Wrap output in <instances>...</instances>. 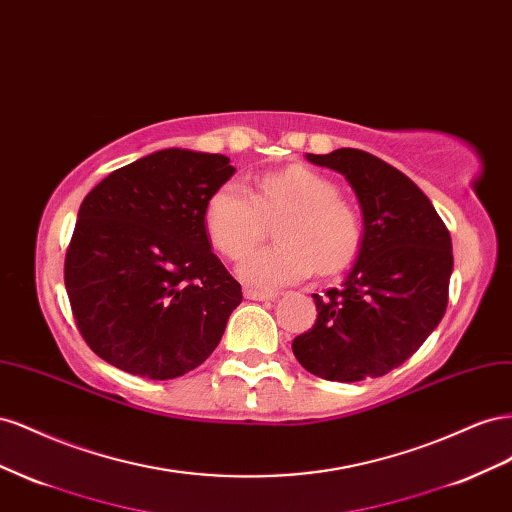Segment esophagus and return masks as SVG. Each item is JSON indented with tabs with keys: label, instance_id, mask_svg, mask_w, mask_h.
I'll list each match as a JSON object with an SVG mask.
<instances>
[{
	"label": "esophagus",
	"instance_id": "obj_1",
	"mask_svg": "<svg viewBox=\"0 0 512 512\" xmlns=\"http://www.w3.org/2000/svg\"><path fill=\"white\" fill-rule=\"evenodd\" d=\"M246 300H259V302H270L276 298L274 291H257V289H244Z\"/></svg>",
	"mask_w": 512,
	"mask_h": 512
}]
</instances>
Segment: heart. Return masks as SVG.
I'll use <instances>...</instances> for the list:
<instances>
[{"label": "heart", "mask_w": 512, "mask_h": 512, "mask_svg": "<svg viewBox=\"0 0 512 512\" xmlns=\"http://www.w3.org/2000/svg\"><path fill=\"white\" fill-rule=\"evenodd\" d=\"M279 244L259 248L238 266V276L257 289H279L309 279L319 268L334 274L352 264L362 242V221L339 186L304 165L264 173L255 193L225 182L206 203L203 225L212 244L229 259H242L264 238L266 221Z\"/></svg>", "instance_id": "b5f03b06"}]
</instances>
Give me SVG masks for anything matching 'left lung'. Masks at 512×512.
<instances>
[{
	"mask_svg": "<svg viewBox=\"0 0 512 512\" xmlns=\"http://www.w3.org/2000/svg\"><path fill=\"white\" fill-rule=\"evenodd\" d=\"M306 160L345 175L364 233L341 287L313 294L315 326L291 349L306 371L330 382L382 377L412 358L446 313L450 233L429 197L382 158L339 148Z\"/></svg>",
	"mask_w": 512,
	"mask_h": 512,
	"instance_id": "8db88e82",
	"label": "left lung"
}]
</instances>
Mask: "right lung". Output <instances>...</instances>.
<instances>
[{
    "label": "right lung",
    "instance_id": "right-lung-1",
    "mask_svg": "<svg viewBox=\"0 0 512 512\" xmlns=\"http://www.w3.org/2000/svg\"><path fill=\"white\" fill-rule=\"evenodd\" d=\"M233 173L223 154L167 148L87 193L64 283L96 356L130 375L173 379L221 343L242 289L212 253L203 212Z\"/></svg>",
    "mask_w": 512,
    "mask_h": 512
}]
</instances>
